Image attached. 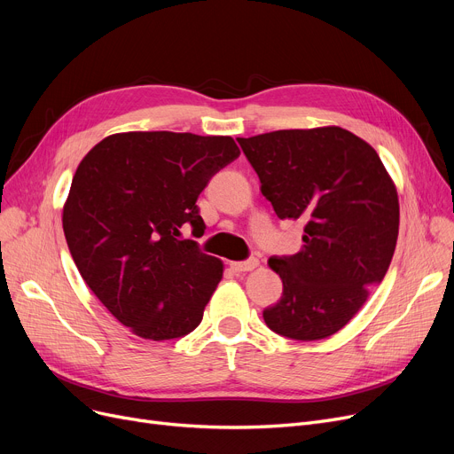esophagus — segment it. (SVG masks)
I'll list each match as a JSON object with an SVG mask.
<instances>
[{"label": "esophagus", "instance_id": "obj_1", "mask_svg": "<svg viewBox=\"0 0 454 454\" xmlns=\"http://www.w3.org/2000/svg\"><path fill=\"white\" fill-rule=\"evenodd\" d=\"M257 267H259V261L255 257L247 259V261H237V263H231V269L235 272H250V270H254Z\"/></svg>", "mask_w": 454, "mask_h": 454}]
</instances>
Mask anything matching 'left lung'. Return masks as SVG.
<instances>
[{
  "label": "left lung",
  "mask_w": 454,
  "mask_h": 454,
  "mask_svg": "<svg viewBox=\"0 0 454 454\" xmlns=\"http://www.w3.org/2000/svg\"><path fill=\"white\" fill-rule=\"evenodd\" d=\"M278 217L303 224L301 250L270 257L283 294L263 311L287 339L340 331L383 281L399 233L397 189L375 149L340 127L237 137Z\"/></svg>",
  "instance_id": "left-lung-1"
}]
</instances>
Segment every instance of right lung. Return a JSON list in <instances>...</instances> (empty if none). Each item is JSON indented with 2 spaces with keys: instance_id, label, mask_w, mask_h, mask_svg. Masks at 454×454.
Listing matches in <instances>:
<instances>
[{
  "instance_id": "add662e5",
  "label": "right lung",
  "mask_w": 454,
  "mask_h": 454,
  "mask_svg": "<svg viewBox=\"0 0 454 454\" xmlns=\"http://www.w3.org/2000/svg\"><path fill=\"white\" fill-rule=\"evenodd\" d=\"M239 154L230 136L119 132L79 163L62 209L67 248L134 335L171 340L200 324L224 265L180 235L206 226L197 199Z\"/></svg>"
}]
</instances>
